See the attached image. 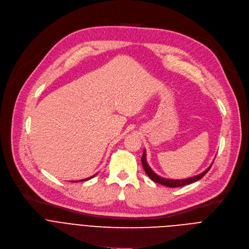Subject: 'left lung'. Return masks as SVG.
<instances>
[{"label": "left lung", "mask_w": 249, "mask_h": 249, "mask_svg": "<svg viewBox=\"0 0 249 249\" xmlns=\"http://www.w3.org/2000/svg\"><path fill=\"white\" fill-rule=\"evenodd\" d=\"M142 167L145 171V173L148 175V177L156 182V183H159L161 185H164V186H167L169 188H175V187H182V186H185V185H189L191 183H194L198 180H200L201 178H203L207 173L208 171L211 169L213 163L211 164V166L208 167L204 172H202L201 174L199 175H196L194 177H190V178H186V179H181V180H175V179H166V178H163V177H160L159 175H157L150 167L149 165L146 161V152L145 150H143V154H142Z\"/></svg>", "instance_id": "8db88e82"}]
</instances>
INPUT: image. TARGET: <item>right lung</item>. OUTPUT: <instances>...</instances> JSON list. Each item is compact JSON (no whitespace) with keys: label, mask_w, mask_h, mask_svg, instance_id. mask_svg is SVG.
I'll return each mask as SVG.
<instances>
[{"label":"right lung","mask_w":249,"mask_h":249,"mask_svg":"<svg viewBox=\"0 0 249 249\" xmlns=\"http://www.w3.org/2000/svg\"><path fill=\"white\" fill-rule=\"evenodd\" d=\"M93 177H95V175H93V176H91V177H89V178H86V179H84V180H81V181H87V180H90V179H92ZM73 182V181H72ZM74 182H77V181H74Z\"/></svg>","instance_id":"1"}]
</instances>
